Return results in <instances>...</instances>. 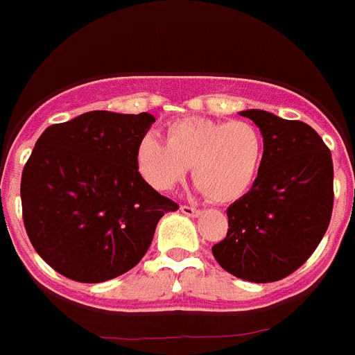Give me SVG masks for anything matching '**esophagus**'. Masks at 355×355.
Returning <instances> with one entry per match:
<instances>
[{
    "label": "esophagus",
    "instance_id": "34e87169",
    "mask_svg": "<svg viewBox=\"0 0 355 355\" xmlns=\"http://www.w3.org/2000/svg\"><path fill=\"white\" fill-rule=\"evenodd\" d=\"M180 211H182L186 216H200L202 213L198 207H193V205H180Z\"/></svg>",
    "mask_w": 355,
    "mask_h": 355
}]
</instances>
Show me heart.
Wrapping results in <instances>:
<instances>
[{
  "instance_id": "b5f03b06",
  "label": "heart",
  "mask_w": 355,
  "mask_h": 355,
  "mask_svg": "<svg viewBox=\"0 0 355 355\" xmlns=\"http://www.w3.org/2000/svg\"><path fill=\"white\" fill-rule=\"evenodd\" d=\"M168 144L146 135L137 146V168L157 191H171L193 178L213 202H233L245 195L261 168L263 135L252 122L184 117L166 128Z\"/></svg>"
}]
</instances>
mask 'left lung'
Returning <instances> with one entry per match:
<instances>
[{"label": "left lung", "mask_w": 355, "mask_h": 355, "mask_svg": "<svg viewBox=\"0 0 355 355\" xmlns=\"http://www.w3.org/2000/svg\"><path fill=\"white\" fill-rule=\"evenodd\" d=\"M240 115L260 128L265 153L251 191L227 207V236L213 245L222 269L254 284L300 269L321 238L334 205L332 155L315 130L263 110Z\"/></svg>", "instance_id": "left-lung-1"}]
</instances>
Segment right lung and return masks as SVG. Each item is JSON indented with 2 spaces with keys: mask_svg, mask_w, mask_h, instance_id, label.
Masks as SVG:
<instances>
[{
  "mask_svg": "<svg viewBox=\"0 0 355 355\" xmlns=\"http://www.w3.org/2000/svg\"><path fill=\"white\" fill-rule=\"evenodd\" d=\"M151 113L88 112L41 133L21 175L26 234L59 274L101 284L133 269L178 204L137 168Z\"/></svg>",
  "mask_w": 355,
  "mask_h": 355,
  "instance_id": "obj_1",
  "label": "right lung"
}]
</instances>
